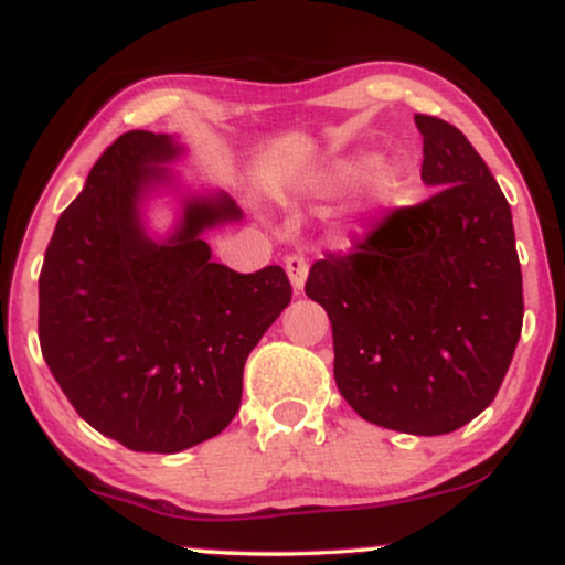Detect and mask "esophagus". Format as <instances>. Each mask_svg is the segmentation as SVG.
<instances>
[{
    "mask_svg": "<svg viewBox=\"0 0 565 565\" xmlns=\"http://www.w3.org/2000/svg\"><path fill=\"white\" fill-rule=\"evenodd\" d=\"M284 268H287L291 287H295L297 291H302L305 278H308V260H305L302 255H287L284 257Z\"/></svg>",
    "mask_w": 565,
    "mask_h": 565,
    "instance_id": "obj_1",
    "label": "esophagus"
}]
</instances>
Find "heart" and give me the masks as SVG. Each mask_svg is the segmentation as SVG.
Instances as JSON below:
<instances>
[{
    "label": "heart",
    "instance_id": "b5f03b06",
    "mask_svg": "<svg viewBox=\"0 0 565 565\" xmlns=\"http://www.w3.org/2000/svg\"><path fill=\"white\" fill-rule=\"evenodd\" d=\"M366 167L369 161L366 159H348V161H340V164L334 167L332 172H329V183L332 185H350V183H359L361 178L366 174ZM372 199L374 201H391L398 196L401 191V178L395 170H380L377 174L372 178Z\"/></svg>",
    "mask_w": 565,
    "mask_h": 565
}]
</instances>
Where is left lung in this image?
I'll return each instance as SVG.
<instances>
[{"instance_id":"1","label":"left lung","mask_w":565,"mask_h":565,"mask_svg":"<svg viewBox=\"0 0 565 565\" xmlns=\"http://www.w3.org/2000/svg\"><path fill=\"white\" fill-rule=\"evenodd\" d=\"M430 199L395 206L348 252L310 265L334 382L366 423L444 436L494 401L523 329L510 204L449 121L414 116Z\"/></svg>"}]
</instances>
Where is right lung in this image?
Masks as SVG:
<instances>
[{
	"mask_svg": "<svg viewBox=\"0 0 565 565\" xmlns=\"http://www.w3.org/2000/svg\"><path fill=\"white\" fill-rule=\"evenodd\" d=\"M178 157L167 135L116 138L57 220L39 274V345L76 414L132 451L174 454L223 433L244 364L291 300L278 265L236 274L201 231L231 199L191 201L170 242L138 220L142 188Z\"/></svg>",
	"mask_w": 565,
	"mask_h": 565,
	"instance_id": "obj_1",
	"label": "right lung"
}]
</instances>
